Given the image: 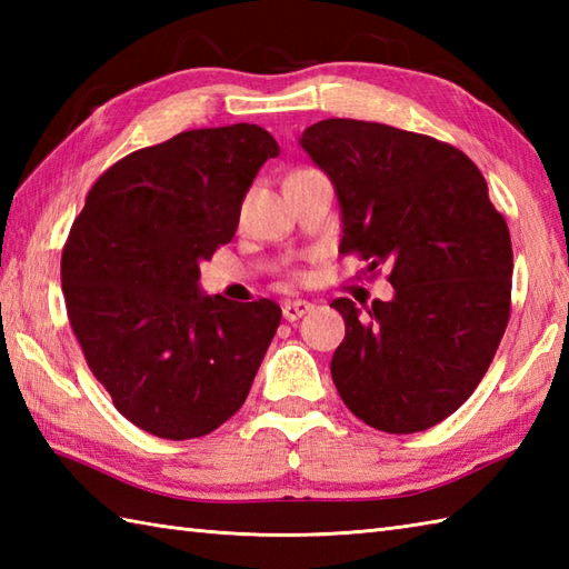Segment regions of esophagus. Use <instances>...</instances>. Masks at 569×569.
<instances>
[{
  "instance_id": "esophagus-1",
  "label": "esophagus",
  "mask_w": 569,
  "mask_h": 569,
  "mask_svg": "<svg viewBox=\"0 0 569 569\" xmlns=\"http://www.w3.org/2000/svg\"><path fill=\"white\" fill-rule=\"evenodd\" d=\"M316 308L310 303V300H303V298H296V300H286L283 303V318L288 320V322H296V320H300L303 316H308V312Z\"/></svg>"
}]
</instances>
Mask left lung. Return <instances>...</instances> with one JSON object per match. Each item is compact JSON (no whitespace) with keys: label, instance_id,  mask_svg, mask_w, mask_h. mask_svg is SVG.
<instances>
[{"label":"left lung","instance_id":"left-lung-1","mask_svg":"<svg viewBox=\"0 0 569 569\" xmlns=\"http://www.w3.org/2000/svg\"><path fill=\"white\" fill-rule=\"evenodd\" d=\"M300 147L340 200V253L391 269V300H332L347 328L337 391L377 430L438 426L475 393L511 316V234L487 180L450 143L379 122L322 119Z\"/></svg>","mask_w":569,"mask_h":569}]
</instances>
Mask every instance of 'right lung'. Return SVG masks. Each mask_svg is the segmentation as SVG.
I'll use <instances>...</instances> for the list:
<instances>
[{
	"label": "right lung",
	"mask_w": 569,
	"mask_h": 569,
	"mask_svg": "<svg viewBox=\"0 0 569 569\" xmlns=\"http://www.w3.org/2000/svg\"><path fill=\"white\" fill-rule=\"evenodd\" d=\"M278 153L257 124L180 131L107 168L70 227L72 332L114 408L156 438H202L232 418L281 322L269 298L234 303L198 286Z\"/></svg>",
	"instance_id": "add662e5"
}]
</instances>
